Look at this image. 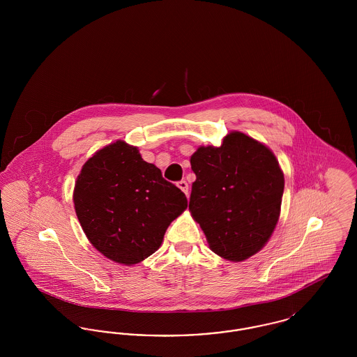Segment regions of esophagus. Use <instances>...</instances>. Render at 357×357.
<instances>
[{
  "label": "esophagus",
  "mask_w": 357,
  "mask_h": 357,
  "mask_svg": "<svg viewBox=\"0 0 357 357\" xmlns=\"http://www.w3.org/2000/svg\"><path fill=\"white\" fill-rule=\"evenodd\" d=\"M178 187H179L186 195H188V183H187L186 181H183V179L179 181V182H178Z\"/></svg>",
  "instance_id": "1"
}]
</instances>
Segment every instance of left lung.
Instances as JSON below:
<instances>
[{
	"label": "left lung",
	"instance_id": "obj_1",
	"mask_svg": "<svg viewBox=\"0 0 357 357\" xmlns=\"http://www.w3.org/2000/svg\"><path fill=\"white\" fill-rule=\"evenodd\" d=\"M188 208L215 255L239 262L259 252L280 217L284 174L272 151L242 132L191 156Z\"/></svg>",
	"mask_w": 357,
	"mask_h": 357
}]
</instances>
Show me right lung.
<instances>
[{
  "mask_svg": "<svg viewBox=\"0 0 357 357\" xmlns=\"http://www.w3.org/2000/svg\"><path fill=\"white\" fill-rule=\"evenodd\" d=\"M73 202L91 243L124 265L155 253L169 225L187 207L186 195L136 147L120 140L88 159Z\"/></svg>",
  "mask_w": 357,
  "mask_h": 357,
  "instance_id": "obj_1",
  "label": "right lung"
}]
</instances>
